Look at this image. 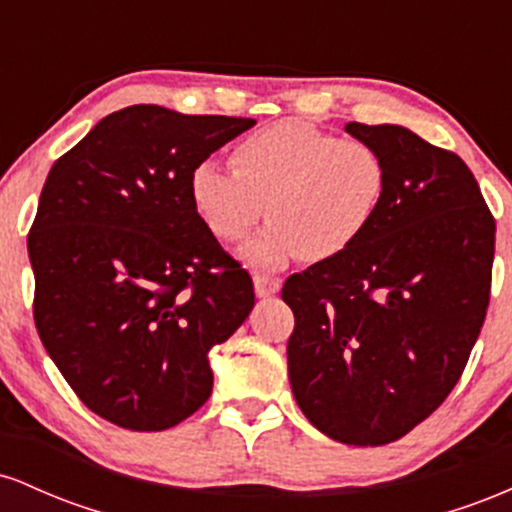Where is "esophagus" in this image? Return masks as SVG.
Listing matches in <instances>:
<instances>
[{
    "label": "esophagus",
    "mask_w": 512,
    "mask_h": 512,
    "mask_svg": "<svg viewBox=\"0 0 512 512\" xmlns=\"http://www.w3.org/2000/svg\"><path fill=\"white\" fill-rule=\"evenodd\" d=\"M252 281H255V293L260 298L274 296V293H279L281 289V279H276V276H269V274H255L252 276Z\"/></svg>",
    "instance_id": "1"
}]
</instances>
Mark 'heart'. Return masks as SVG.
<instances>
[{
  "instance_id": "obj_1",
  "label": "heart",
  "mask_w": 512,
  "mask_h": 512,
  "mask_svg": "<svg viewBox=\"0 0 512 512\" xmlns=\"http://www.w3.org/2000/svg\"><path fill=\"white\" fill-rule=\"evenodd\" d=\"M233 170L214 161L192 168L187 195L199 221L226 243L243 240L267 223L240 257L252 267L276 269L305 255L325 262L358 243L378 216L390 182L385 156L363 139L303 120L267 125L233 146Z\"/></svg>"
}]
</instances>
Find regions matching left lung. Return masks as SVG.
Here are the masks:
<instances>
[{
	"mask_svg": "<svg viewBox=\"0 0 512 512\" xmlns=\"http://www.w3.org/2000/svg\"><path fill=\"white\" fill-rule=\"evenodd\" d=\"M390 182L356 245L286 279L289 380L305 419L346 445H385L428 419L484 325L496 221L467 163L399 125L349 122Z\"/></svg>",
	"mask_w": 512,
	"mask_h": 512,
	"instance_id": "1",
	"label": "left lung"
}]
</instances>
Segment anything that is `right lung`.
<instances>
[{
  "instance_id": "right-lung-1",
  "label": "right lung",
  "mask_w": 512,
  "mask_h": 512,
  "mask_svg": "<svg viewBox=\"0 0 512 512\" xmlns=\"http://www.w3.org/2000/svg\"><path fill=\"white\" fill-rule=\"evenodd\" d=\"M252 125L129 105L50 168L28 233L35 327L110 424L166 431L195 414L214 385L209 349L255 305L187 195L192 168Z\"/></svg>"
}]
</instances>
